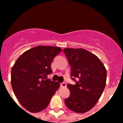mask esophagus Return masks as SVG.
Returning a JSON list of instances; mask_svg holds the SVG:
<instances>
[{"mask_svg":"<svg viewBox=\"0 0 123 123\" xmlns=\"http://www.w3.org/2000/svg\"><path fill=\"white\" fill-rule=\"evenodd\" d=\"M61 86L62 87H66L67 86V84H66V83H65V82H62V83L61 84Z\"/></svg>","mask_w":123,"mask_h":123,"instance_id":"esophagus-1","label":"esophagus"}]
</instances>
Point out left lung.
<instances>
[{
    "label": "left lung",
    "instance_id": "obj_1",
    "mask_svg": "<svg viewBox=\"0 0 123 123\" xmlns=\"http://www.w3.org/2000/svg\"><path fill=\"white\" fill-rule=\"evenodd\" d=\"M71 68L75 85L68 84L70 96L64 100L66 107L77 113L92 109L101 97L107 80V69L97 56L84 48H64Z\"/></svg>",
    "mask_w": 123,
    "mask_h": 123
}]
</instances>
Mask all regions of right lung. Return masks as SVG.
I'll return each mask as SVG.
<instances>
[{
    "label": "right lung",
    "mask_w": 123,
    "mask_h": 123,
    "mask_svg": "<svg viewBox=\"0 0 123 123\" xmlns=\"http://www.w3.org/2000/svg\"><path fill=\"white\" fill-rule=\"evenodd\" d=\"M61 51L57 46H35L24 52L12 67L11 82L13 92L20 104L30 112L46 109L59 88V82L46 79L52 72V61Z\"/></svg>",
    "instance_id": "1"
}]
</instances>
